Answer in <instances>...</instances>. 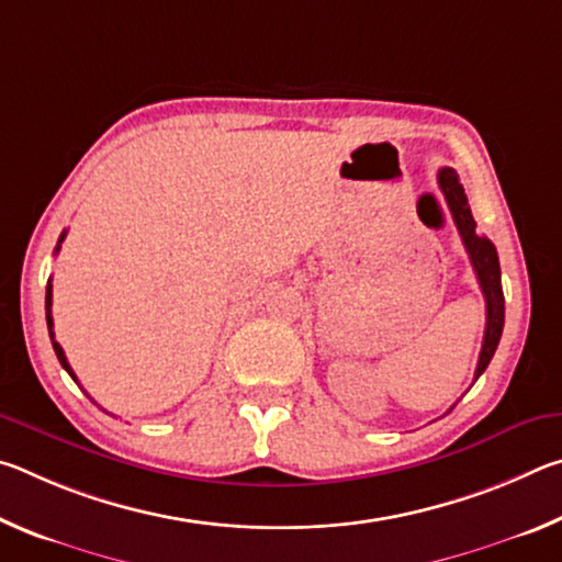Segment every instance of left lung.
I'll list each match as a JSON object with an SVG mask.
<instances>
[{"label": "left lung", "mask_w": 562, "mask_h": 562, "mask_svg": "<svg viewBox=\"0 0 562 562\" xmlns=\"http://www.w3.org/2000/svg\"><path fill=\"white\" fill-rule=\"evenodd\" d=\"M439 188L446 198V203H449L453 223H456V227H459V235L465 245V252H469V258H471L475 278H479L483 297H486V335H483L479 367H475V376H473V379H479L483 372H486V367L493 359V355H496V347H498L501 331H503V317H506V307H503L498 252H496V245H493L486 235H481L479 231H475V221L471 215L469 198H465L461 180H459V176H456L453 168L439 170Z\"/></svg>", "instance_id": "obj_1"}]
</instances>
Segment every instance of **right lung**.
<instances>
[{"instance_id": "1", "label": "right lung", "mask_w": 562, "mask_h": 562, "mask_svg": "<svg viewBox=\"0 0 562 562\" xmlns=\"http://www.w3.org/2000/svg\"><path fill=\"white\" fill-rule=\"evenodd\" d=\"M64 237H66V231L59 235V243H56V250H54V252H59V250H61V243H64ZM46 325H49V337H52V347H54V351H56V359L61 361V367L66 369V372H69V376L74 379V382L79 384V379H76L74 369L69 367V361H66V355H64L61 345H59V341L54 339V319H52V278H49V282H46ZM93 404H97V402H93Z\"/></svg>"}]
</instances>
